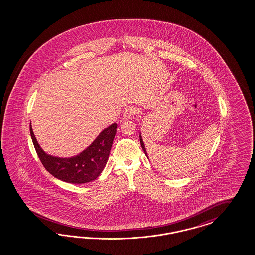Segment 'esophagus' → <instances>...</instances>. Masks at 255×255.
Masks as SVG:
<instances>
[{"mask_svg": "<svg viewBox=\"0 0 255 255\" xmlns=\"http://www.w3.org/2000/svg\"><path fill=\"white\" fill-rule=\"evenodd\" d=\"M136 112H137V108L135 107H128L124 110L123 119H132L136 114Z\"/></svg>", "mask_w": 255, "mask_h": 255, "instance_id": "esophagus-1", "label": "esophagus"}]
</instances>
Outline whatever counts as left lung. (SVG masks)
Listing matches in <instances>:
<instances>
[{
  "label": "left lung",
  "mask_w": 255,
  "mask_h": 255,
  "mask_svg": "<svg viewBox=\"0 0 255 255\" xmlns=\"http://www.w3.org/2000/svg\"><path fill=\"white\" fill-rule=\"evenodd\" d=\"M139 137H140V144H141V147H142V148H143V150H144L145 154L147 155V150H146V147H145V145H144V142H143V139H142V136H141V133H140Z\"/></svg>",
  "instance_id": "1"
}]
</instances>
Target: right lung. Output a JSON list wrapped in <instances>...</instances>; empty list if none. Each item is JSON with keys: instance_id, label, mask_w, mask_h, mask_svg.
<instances>
[{"instance_id": "obj_1", "label": "right lung", "mask_w": 255, "mask_h": 255, "mask_svg": "<svg viewBox=\"0 0 255 255\" xmlns=\"http://www.w3.org/2000/svg\"><path fill=\"white\" fill-rule=\"evenodd\" d=\"M30 131L33 146L44 167L53 177L62 181L81 184L96 179L105 168L116 134L117 124L109 125L85 150L71 158L47 154L40 147L31 124Z\"/></svg>"}]
</instances>
